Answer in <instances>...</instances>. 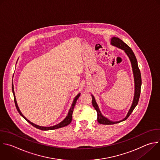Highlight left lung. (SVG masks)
<instances>
[{"label": "left lung", "instance_id": "obj_1", "mask_svg": "<svg viewBox=\"0 0 160 160\" xmlns=\"http://www.w3.org/2000/svg\"><path fill=\"white\" fill-rule=\"evenodd\" d=\"M111 43L112 45L117 46V47L124 50V51L126 52V53L128 55V56L129 57V58L131 60L132 67V71H133V73H134V77L135 92H134V100H133L132 104L131 105V107L126 117L124 119H122V121H118V122L110 121L107 118H105V117H103L102 115V114H101V112H100V111L98 109V105H97V104L95 102V98L92 95V105H93V108L95 109V110L97 112V121H98V122L99 124H107V125L114 124L115 123L121 122L122 121H124L126 120L129 118V116L131 115V114L132 113V112L134 111V108H136V106L138 103L139 97H140V93H141V72H140V70H139V67H138L136 58L135 57L134 53L133 52L132 50L131 49V48L127 44L124 42V41H122L121 39H119L118 38H116V37H113L111 39Z\"/></svg>", "mask_w": 160, "mask_h": 160}]
</instances>
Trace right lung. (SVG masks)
Here are the masks:
<instances>
[{"mask_svg": "<svg viewBox=\"0 0 160 160\" xmlns=\"http://www.w3.org/2000/svg\"><path fill=\"white\" fill-rule=\"evenodd\" d=\"M12 92H13V95H14V102H15V105H16V109L18 111V112L20 114V115L21 116H22L29 124H31L32 126H33L34 127H35L37 129H41V130H42V131H48V130H52V129H58V128H63V127H65L66 126H68V124H70V122H72V114H73V109H74V107L75 105L76 104V102H77V100H78V98H79L80 94H78L76 97L75 98L73 102V103L72 105V107L68 112V114L67 115V116L66 117V118L62 122H60V124L56 125V126H51V127H41V126H37L33 123H32L31 122H30L29 120H28L22 114V113L21 112L19 108H18V103H17V102H16V97H15V93H14V85H13V83H12Z\"/></svg>", "mask_w": 160, "mask_h": 160, "instance_id": "1", "label": "right lung"}]
</instances>
